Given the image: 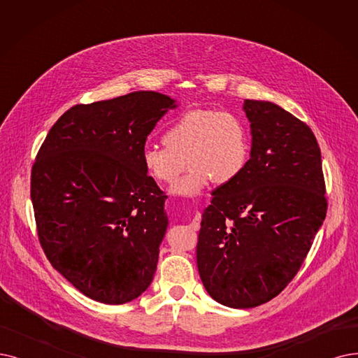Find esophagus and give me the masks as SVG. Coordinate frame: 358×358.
<instances>
[{
    "mask_svg": "<svg viewBox=\"0 0 358 358\" xmlns=\"http://www.w3.org/2000/svg\"><path fill=\"white\" fill-rule=\"evenodd\" d=\"M199 223H201V214L195 213V216H194V219H192V222H191V227L194 229V231H198V229H199Z\"/></svg>",
    "mask_w": 358,
    "mask_h": 358,
    "instance_id": "34e87169",
    "label": "esophagus"
}]
</instances>
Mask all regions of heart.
Segmentation results:
<instances>
[{
	"mask_svg": "<svg viewBox=\"0 0 358 358\" xmlns=\"http://www.w3.org/2000/svg\"><path fill=\"white\" fill-rule=\"evenodd\" d=\"M166 147L150 145L142 152L147 173L163 185H173L185 162L189 171L171 194L194 196L216 180L229 183L241 176L250 159L245 122L231 111L196 108L183 113L163 135Z\"/></svg>",
	"mask_w": 358,
	"mask_h": 358,
	"instance_id": "obj_1",
	"label": "heart"
}]
</instances>
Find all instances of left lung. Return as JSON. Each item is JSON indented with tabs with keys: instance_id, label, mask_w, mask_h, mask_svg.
Here are the masks:
<instances>
[{
	"instance_id": "obj_1",
	"label": "left lung",
	"mask_w": 358,
	"mask_h": 358,
	"mask_svg": "<svg viewBox=\"0 0 358 358\" xmlns=\"http://www.w3.org/2000/svg\"><path fill=\"white\" fill-rule=\"evenodd\" d=\"M251 151L245 170L213 192L196 266L206 291L231 308L280 294L326 217L322 154L310 127L275 103L245 99Z\"/></svg>"
}]
</instances>
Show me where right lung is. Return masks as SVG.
<instances>
[{
	"label": "right lung",
	"mask_w": 358,
	"mask_h": 358,
	"mask_svg": "<svg viewBox=\"0 0 358 358\" xmlns=\"http://www.w3.org/2000/svg\"><path fill=\"white\" fill-rule=\"evenodd\" d=\"M176 99L136 91L67 110L31 176L47 259L83 295L124 304L152 282L169 219L167 195L142 164L151 131Z\"/></svg>",
	"instance_id": "obj_1"
}]
</instances>
